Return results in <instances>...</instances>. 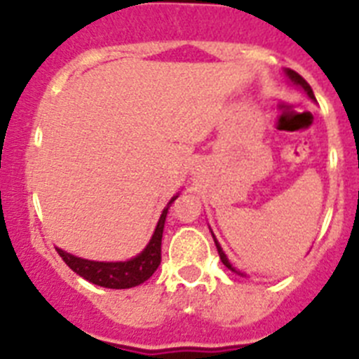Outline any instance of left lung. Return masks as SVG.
Returning a JSON list of instances; mask_svg holds the SVG:
<instances>
[{"label":"left lung","instance_id":"1","mask_svg":"<svg viewBox=\"0 0 359 359\" xmlns=\"http://www.w3.org/2000/svg\"><path fill=\"white\" fill-rule=\"evenodd\" d=\"M286 73H287V77H290L291 81L294 82V84L302 86L304 91H306V93L309 95V98H313V100H315V93H313V90H311V86L307 84V81L302 77V75H298V73L293 72V69H286ZM212 237H214V233H212ZM214 243H215V246H217V253H219V257H221V262H223V264L226 266L228 269H231V271H236V268H231V264H230V262H228L226 255H224L223 248H221L217 241H215V237H214ZM236 273H239V271H236ZM239 275H243V273H239Z\"/></svg>","mask_w":359,"mask_h":359}]
</instances>
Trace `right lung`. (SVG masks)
Returning <instances> with one entry per match:
<instances>
[{
    "label": "right lung",
    "mask_w": 359,
    "mask_h": 359,
    "mask_svg": "<svg viewBox=\"0 0 359 359\" xmlns=\"http://www.w3.org/2000/svg\"><path fill=\"white\" fill-rule=\"evenodd\" d=\"M174 196L170 203L176 199ZM169 203V205H170ZM169 205L161 212V217L158 221V226L154 230V236L149 241L147 248L136 255L135 259L126 262H97V261H86L81 257L69 255L62 250L55 248L57 253L62 257V261L69 266L77 275H81L86 280L93 282L97 286L111 287V290H128V287L140 286L142 282L152 277L156 268L161 262V236H163V224L167 217Z\"/></svg>",
    "instance_id": "right-lung-1"
}]
</instances>
